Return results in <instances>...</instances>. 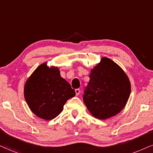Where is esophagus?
<instances>
[{
  "instance_id": "esophagus-1",
  "label": "esophagus",
  "mask_w": 153,
  "mask_h": 153,
  "mask_svg": "<svg viewBox=\"0 0 153 153\" xmlns=\"http://www.w3.org/2000/svg\"><path fill=\"white\" fill-rule=\"evenodd\" d=\"M75 93H76V96L79 95V94H80V90L79 89V88H77V89L75 90Z\"/></svg>"
}]
</instances>
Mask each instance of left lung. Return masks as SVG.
Masks as SVG:
<instances>
[{
    "mask_svg": "<svg viewBox=\"0 0 153 153\" xmlns=\"http://www.w3.org/2000/svg\"><path fill=\"white\" fill-rule=\"evenodd\" d=\"M89 78L83 100L92 116L105 120L119 114L131 91V82L123 69L103 56L91 70Z\"/></svg>",
    "mask_w": 153,
    "mask_h": 153,
    "instance_id": "1",
    "label": "left lung"
}]
</instances>
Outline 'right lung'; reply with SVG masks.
Segmentation results:
<instances>
[{
    "instance_id": "add662e5",
    "label": "right lung",
    "mask_w": 153,
    "mask_h": 153,
    "mask_svg": "<svg viewBox=\"0 0 153 153\" xmlns=\"http://www.w3.org/2000/svg\"><path fill=\"white\" fill-rule=\"evenodd\" d=\"M74 90L60 75L57 67L42 64L27 78L24 97L34 114L45 120L54 119L63 111L68 99L75 96Z\"/></svg>"
}]
</instances>
